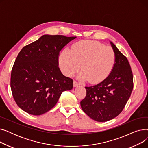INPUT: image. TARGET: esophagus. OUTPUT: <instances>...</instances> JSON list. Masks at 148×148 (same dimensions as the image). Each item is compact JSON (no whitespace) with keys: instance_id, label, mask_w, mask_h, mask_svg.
I'll return each instance as SVG.
<instances>
[{"instance_id":"obj_1","label":"esophagus","mask_w":148,"mask_h":148,"mask_svg":"<svg viewBox=\"0 0 148 148\" xmlns=\"http://www.w3.org/2000/svg\"><path fill=\"white\" fill-rule=\"evenodd\" d=\"M79 85V84L77 83L76 81H75V80H74V82H73V86H74V87H77V86H78Z\"/></svg>"}]
</instances>
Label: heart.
<instances>
[{"label":"heart","instance_id":"b5f03b06","mask_svg":"<svg viewBox=\"0 0 148 148\" xmlns=\"http://www.w3.org/2000/svg\"><path fill=\"white\" fill-rule=\"evenodd\" d=\"M116 62V54L109 46L94 41H81L74 45L71 50L65 48L59 58L62 72L66 77H72L79 71L81 81L88 80L90 83L104 80L110 74Z\"/></svg>","mask_w":148,"mask_h":148}]
</instances>
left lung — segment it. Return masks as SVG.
<instances>
[{"label": "left lung", "mask_w": 148, "mask_h": 148, "mask_svg": "<svg viewBox=\"0 0 148 148\" xmlns=\"http://www.w3.org/2000/svg\"><path fill=\"white\" fill-rule=\"evenodd\" d=\"M110 42L116 54L112 71L101 83L85 87L86 95L80 102L83 112L98 122H106L118 116L133 89V75L127 58Z\"/></svg>", "instance_id": "1"}]
</instances>
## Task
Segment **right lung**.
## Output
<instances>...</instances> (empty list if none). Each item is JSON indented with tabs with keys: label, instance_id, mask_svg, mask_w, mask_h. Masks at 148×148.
<instances>
[{
	"label": "right lung",
	"instance_id": "add662e5",
	"mask_svg": "<svg viewBox=\"0 0 148 148\" xmlns=\"http://www.w3.org/2000/svg\"><path fill=\"white\" fill-rule=\"evenodd\" d=\"M76 36L44 35L23 47L15 60L11 88L17 106L38 116L55 106L62 93L71 90L73 80L58 66L59 53Z\"/></svg>",
	"mask_w": 148,
	"mask_h": 148
}]
</instances>
